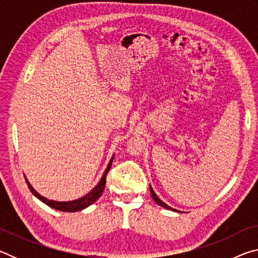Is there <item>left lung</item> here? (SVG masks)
Wrapping results in <instances>:
<instances>
[{"instance_id":"1","label":"left lung","mask_w":258,"mask_h":258,"mask_svg":"<svg viewBox=\"0 0 258 258\" xmlns=\"http://www.w3.org/2000/svg\"><path fill=\"white\" fill-rule=\"evenodd\" d=\"M150 192H151V197H152V199L155 200V203H156L157 205H159V206L164 207V208H166V209H169V211H175V212H178V211H176V209H174V208H172V207H169L167 204H165L164 202H161V200L158 198V196H157V195L155 194V191L152 190V187H151V186H150Z\"/></svg>"}]
</instances>
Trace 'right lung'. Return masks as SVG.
<instances>
[{
    "label": "right lung",
    "instance_id": "right-lung-1",
    "mask_svg": "<svg viewBox=\"0 0 258 258\" xmlns=\"http://www.w3.org/2000/svg\"><path fill=\"white\" fill-rule=\"evenodd\" d=\"M112 160H113V157L110 159V161H109V164L107 166L106 171H104L103 175L101 177V180L99 181L97 186H95L92 191L89 192V194H87L86 196H84V197H82L80 199H76V200H72V202H54V200L46 199V198L43 197V196H41L40 194H38V192H36V191L33 189V186L30 185V183L28 182L27 178L25 177V180H26V183H27V185L29 187L30 192H32V194L35 196V197L40 199L41 202L46 204L47 206H50L51 208L58 209V211H61V212H77V211H82V209L89 207L90 205H92L94 202H97L98 198L101 197L104 186H106L107 174L109 172V169H110V167H111Z\"/></svg>",
    "mask_w": 258,
    "mask_h": 258
}]
</instances>
